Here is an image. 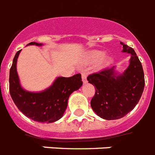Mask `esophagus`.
Masks as SVG:
<instances>
[{
	"label": "esophagus",
	"mask_w": 155,
	"mask_h": 155,
	"mask_svg": "<svg viewBox=\"0 0 155 155\" xmlns=\"http://www.w3.org/2000/svg\"><path fill=\"white\" fill-rule=\"evenodd\" d=\"M82 79H83V83H87V75H86L85 73H82Z\"/></svg>",
	"instance_id": "34e87169"
}]
</instances>
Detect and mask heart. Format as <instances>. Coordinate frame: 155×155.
<instances>
[{"instance_id":"obj_1","label":"heart","mask_w":155,"mask_h":155,"mask_svg":"<svg viewBox=\"0 0 155 155\" xmlns=\"http://www.w3.org/2000/svg\"><path fill=\"white\" fill-rule=\"evenodd\" d=\"M103 54V52L100 51H93L89 53L88 58L89 60L91 61H97L100 58H101ZM110 61H111V59L108 57H104L103 58H102L101 64L102 65H106V64H108V63L110 62Z\"/></svg>"}]
</instances>
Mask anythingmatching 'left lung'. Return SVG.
<instances>
[{
  "label": "left lung",
  "instance_id": "left-lung-1",
  "mask_svg": "<svg viewBox=\"0 0 155 155\" xmlns=\"http://www.w3.org/2000/svg\"><path fill=\"white\" fill-rule=\"evenodd\" d=\"M120 44L123 52L131 55L130 66L124 73L118 76L115 67H111L87 76L89 83L96 87L91 107L98 116L107 120L127 115L139 102L144 89V73L135 51L122 42Z\"/></svg>",
  "mask_w": 155,
  "mask_h": 155
}]
</instances>
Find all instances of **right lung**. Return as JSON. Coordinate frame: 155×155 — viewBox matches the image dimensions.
<instances>
[{"mask_svg":"<svg viewBox=\"0 0 155 155\" xmlns=\"http://www.w3.org/2000/svg\"><path fill=\"white\" fill-rule=\"evenodd\" d=\"M28 45L41 46L31 42ZM21 50L17 51L13 59L9 74V92L13 101L25 116L40 122L51 123L62 117L68 105V99L73 91L83 85L81 74L71 77H58L53 85L40 93H31L21 88L16 62Z\"/></svg>","mask_w":155,"mask_h":155,"instance_id":"1","label":"right lung"}]
</instances>
